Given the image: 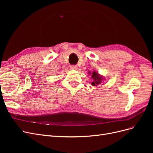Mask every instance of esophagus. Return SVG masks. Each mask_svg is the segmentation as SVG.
<instances>
[{
  "label": "esophagus",
  "mask_w": 153,
  "mask_h": 153,
  "mask_svg": "<svg viewBox=\"0 0 153 153\" xmlns=\"http://www.w3.org/2000/svg\"><path fill=\"white\" fill-rule=\"evenodd\" d=\"M70 67H71V69H78L77 66H76V65H71Z\"/></svg>",
  "instance_id": "obj_1"
}]
</instances>
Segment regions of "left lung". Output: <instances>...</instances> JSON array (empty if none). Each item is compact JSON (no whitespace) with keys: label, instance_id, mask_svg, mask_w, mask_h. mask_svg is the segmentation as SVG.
Returning a JSON list of instances; mask_svg holds the SVG:
<instances>
[{"label":"left lung","instance_id":"left-lung-1","mask_svg":"<svg viewBox=\"0 0 153 153\" xmlns=\"http://www.w3.org/2000/svg\"><path fill=\"white\" fill-rule=\"evenodd\" d=\"M92 82L91 83V85L93 86H98L100 84H101L103 82V78L101 75H99L98 73H96V71H94L92 73Z\"/></svg>","mask_w":153,"mask_h":153}]
</instances>
